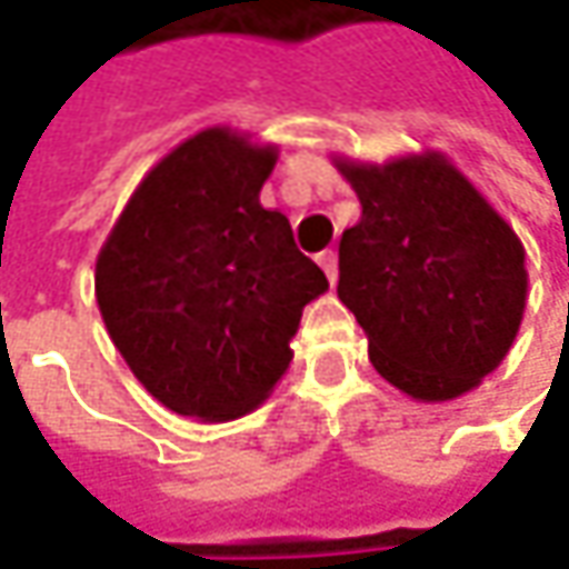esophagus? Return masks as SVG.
<instances>
[{"instance_id":"1","label":"esophagus","mask_w":569,"mask_h":569,"mask_svg":"<svg viewBox=\"0 0 569 569\" xmlns=\"http://www.w3.org/2000/svg\"><path fill=\"white\" fill-rule=\"evenodd\" d=\"M319 266H322L326 278H329V281L336 284V278H339V256H336V250L319 252Z\"/></svg>"}]
</instances>
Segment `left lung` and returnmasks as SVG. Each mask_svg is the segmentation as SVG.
<instances>
[{
	"label": "left lung",
	"instance_id": "obj_1",
	"mask_svg": "<svg viewBox=\"0 0 569 569\" xmlns=\"http://www.w3.org/2000/svg\"><path fill=\"white\" fill-rule=\"evenodd\" d=\"M336 167L361 199L339 243V300L367 332L370 363L421 402L475 389L522 322L519 237L437 151Z\"/></svg>",
	"mask_w": 569,
	"mask_h": 569
}]
</instances>
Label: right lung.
I'll return each mask as SVG.
<instances>
[{"label":"right lung","mask_w":569,"mask_h":569,"mask_svg":"<svg viewBox=\"0 0 569 569\" xmlns=\"http://www.w3.org/2000/svg\"><path fill=\"white\" fill-rule=\"evenodd\" d=\"M278 148L202 129L148 170L100 247L110 339L158 402L199 421L252 411L295 358L329 281L281 211L259 206Z\"/></svg>","instance_id":"add662e5"}]
</instances>
